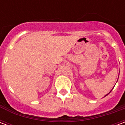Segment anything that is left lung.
I'll use <instances>...</instances> for the list:
<instances>
[{"mask_svg": "<svg viewBox=\"0 0 125 125\" xmlns=\"http://www.w3.org/2000/svg\"><path fill=\"white\" fill-rule=\"evenodd\" d=\"M117 81H118V80H117ZM113 89H112V90H113ZM111 90H110V92H111ZM110 92H109V93H110ZM109 93H108V94H109ZM108 94H106V96H104V97L105 96H107V95H108Z\"/></svg>", "mask_w": 125, "mask_h": 125, "instance_id": "obj_1", "label": "left lung"}]
</instances>
